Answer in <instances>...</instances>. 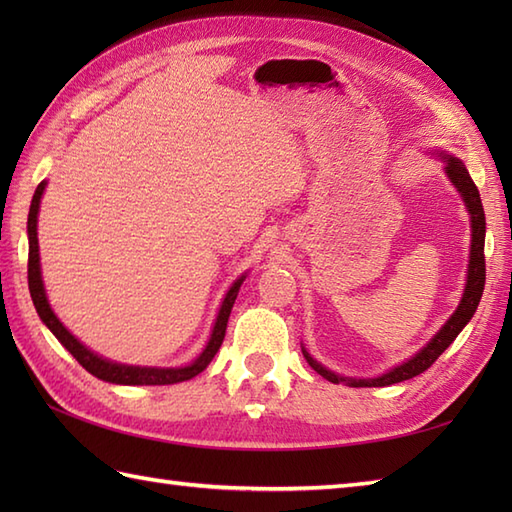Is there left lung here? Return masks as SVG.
I'll use <instances>...</instances> for the list:
<instances>
[{
  "mask_svg": "<svg viewBox=\"0 0 512 512\" xmlns=\"http://www.w3.org/2000/svg\"><path fill=\"white\" fill-rule=\"evenodd\" d=\"M444 160H447V167H444V169H447V176L451 178V182L462 193V198L466 202V209H469V213H471V226H473L469 277H466V288H464V295H462L458 310L451 314V319L444 323V328L436 336H433L424 350H420L416 356L409 358L407 363L394 367L391 372L378 376V378L356 380V378L336 376V374L330 372V369H325L323 365H319L306 350H303V356H306L308 365L314 369V372L321 374L323 378H328L330 383H336V385L345 383L350 387H387V385L402 383V380H409L413 376L422 374L424 369H429L433 363L438 361V356L455 341V336L462 332L464 325L471 321L477 306H480L484 284H486V262H484L486 217H484V206H482V200H480V191H477L473 178L469 176V171H466V167H464V162L458 160V158H447V156H444Z\"/></svg>",
  "mask_w": 512,
  "mask_h": 512,
  "instance_id": "1",
  "label": "left lung"
}]
</instances>
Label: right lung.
Here are the masks:
<instances>
[{
  "mask_svg": "<svg viewBox=\"0 0 512 512\" xmlns=\"http://www.w3.org/2000/svg\"><path fill=\"white\" fill-rule=\"evenodd\" d=\"M46 189V182H41L35 195H32V204H30V213H28V288H30V297L32 303H35L37 314L41 321L48 325L50 332L57 336L61 345L68 350L76 361H79L88 372L96 378L107 380V383H116V385H173V383H182V380H189L193 376H198L204 372L206 365L213 361V356L220 350V345L224 341L226 334V323L228 317H231L233 303L237 299L239 286H242V279H237L233 288L228 290V295L222 303L220 314H217L215 328L209 339V345L204 347V352L195 358V363L189 367H176V369H156V367H132V365H118L112 361H105V358L96 356L90 352L88 347L81 345L74 336L63 328V323L54 317V312L48 306L46 299V290H43V281H41V270H39V244H37V213H39V202H41V193Z\"/></svg>",
  "mask_w": 512,
  "mask_h": 512,
  "instance_id": "add662e5",
  "label": "right lung"
}]
</instances>
